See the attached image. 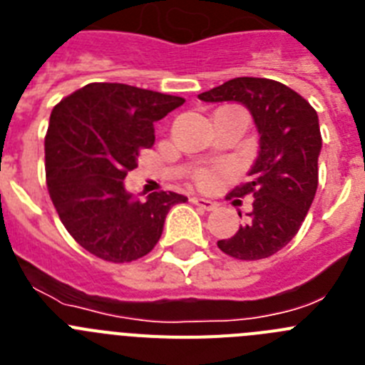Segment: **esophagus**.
<instances>
[{"label": "esophagus", "mask_w": 365, "mask_h": 365, "mask_svg": "<svg viewBox=\"0 0 365 365\" xmlns=\"http://www.w3.org/2000/svg\"><path fill=\"white\" fill-rule=\"evenodd\" d=\"M192 202L193 205H199L201 208H205V210H214L215 206H217V202L215 201H210V199H205V197H192Z\"/></svg>", "instance_id": "esophagus-1"}]
</instances>
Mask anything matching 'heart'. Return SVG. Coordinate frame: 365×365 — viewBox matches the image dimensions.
I'll return each mask as SVG.
<instances>
[{
  "instance_id": "b5f03b06",
  "label": "heart",
  "mask_w": 365,
  "mask_h": 365,
  "mask_svg": "<svg viewBox=\"0 0 365 365\" xmlns=\"http://www.w3.org/2000/svg\"><path fill=\"white\" fill-rule=\"evenodd\" d=\"M215 180H217V177L212 172H202L201 175H199V185L201 186H212Z\"/></svg>"
}]
</instances>
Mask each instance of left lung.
Masks as SVG:
<instances>
[{"label":"left lung","instance_id":"obj_1","mask_svg":"<svg viewBox=\"0 0 365 365\" xmlns=\"http://www.w3.org/2000/svg\"><path fill=\"white\" fill-rule=\"evenodd\" d=\"M199 98L240 102L250 111L259 133V151L248 182L235 186L228 195H252V210L235 235L217 241V247L235 259L272 256L298 234L318 188V115L302 95L269 78L228 80ZM237 202L241 205L234 199V205Z\"/></svg>","mask_w":365,"mask_h":365}]
</instances>
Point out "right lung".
Wrapping results in <instances>:
<instances>
[{"label":"right lung","mask_w":365,"mask_h":365,"mask_svg":"<svg viewBox=\"0 0 365 365\" xmlns=\"http://www.w3.org/2000/svg\"><path fill=\"white\" fill-rule=\"evenodd\" d=\"M182 104L180 96L95 82L54 106L45 135L47 188L63 227L93 256L111 263L146 256L170 208L188 201L175 192L140 201L124 186L138 153L153 146V122Z\"/></svg>","instance_id":"1"}]
</instances>
